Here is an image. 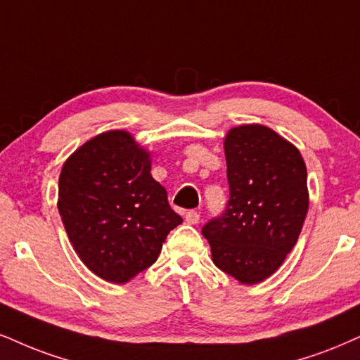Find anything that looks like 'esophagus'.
I'll return each instance as SVG.
<instances>
[{
  "instance_id": "34e87169",
  "label": "esophagus",
  "mask_w": 360,
  "mask_h": 360,
  "mask_svg": "<svg viewBox=\"0 0 360 360\" xmlns=\"http://www.w3.org/2000/svg\"><path fill=\"white\" fill-rule=\"evenodd\" d=\"M185 220H187V224L195 225V224H198V220H200V215H198V212L188 210L187 214H185Z\"/></svg>"
}]
</instances>
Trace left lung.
Masks as SVG:
<instances>
[{
    "mask_svg": "<svg viewBox=\"0 0 360 360\" xmlns=\"http://www.w3.org/2000/svg\"><path fill=\"white\" fill-rule=\"evenodd\" d=\"M230 198L202 227L212 260L242 283L262 282L295 245L309 210L307 168L299 150L262 125L225 136Z\"/></svg>",
    "mask_w": 360,
    "mask_h": 360,
    "instance_id": "obj_1",
    "label": "left lung"
}]
</instances>
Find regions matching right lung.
Masks as SVG:
<instances>
[{
	"label": "right lung",
	"mask_w": 360,
	"mask_h": 360,
	"mask_svg": "<svg viewBox=\"0 0 360 360\" xmlns=\"http://www.w3.org/2000/svg\"><path fill=\"white\" fill-rule=\"evenodd\" d=\"M58 210L83 264L113 283L148 269L184 221L150 175V155L120 130L101 133L66 160Z\"/></svg>",
	"instance_id": "obj_1"
}]
</instances>
